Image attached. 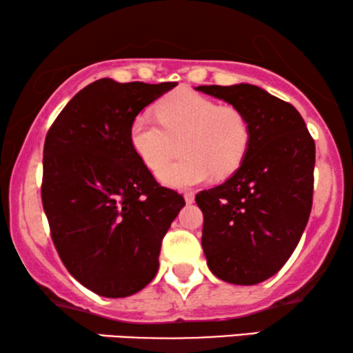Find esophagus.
Returning a JSON list of instances; mask_svg holds the SVG:
<instances>
[{"instance_id": "1", "label": "esophagus", "mask_w": 353, "mask_h": 353, "mask_svg": "<svg viewBox=\"0 0 353 353\" xmlns=\"http://www.w3.org/2000/svg\"><path fill=\"white\" fill-rule=\"evenodd\" d=\"M183 198H185L187 205H192V203L195 201V195H193L192 192H185V193H183Z\"/></svg>"}]
</instances>
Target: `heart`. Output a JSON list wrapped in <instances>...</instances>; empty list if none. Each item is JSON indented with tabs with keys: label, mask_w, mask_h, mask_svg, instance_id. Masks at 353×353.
<instances>
[{
	"label": "heart",
	"mask_w": 353,
	"mask_h": 353,
	"mask_svg": "<svg viewBox=\"0 0 353 353\" xmlns=\"http://www.w3.org/2000/svg\"><path fill=\"white\" fill-rule=\"evenodd\" d=\"M157 120L137 115L129 126V142L142 165L158 171L178 150L184 157L160 171L161 182L190 187L212 174L225 177L245 160L251 143V128L240 108L219 105L190 89H179L155 107Z\"/></svg>",
	"instance_id": "1"
}]
</instances>
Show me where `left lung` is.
Here are the masks:
<instances>
[{"instance_id":"8db88e82","label":"left lung","mask_w":353,"mask_h":353,"mask_svg":"<svg viewBox=\"0 0 353 353\" xmlns=\"http://www.w3.org/2000/svg\"><path fill=\"white\" fill-rule=\"evenodd\" d=\"M240 108L251 143L235 174L195 201L208 267L233 285H256L290 259L309 221L315 142L291 103L252 84L198 86Z\"/></svg>"}]
</instances>
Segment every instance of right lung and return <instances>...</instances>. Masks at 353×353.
<instances>
[{
	"label": "right lung",
	"instance_id": "1",
	"mask_svg": "<svg viewBox=\"0 0 353 353\" xmlns=\"http://www.w3.org/2000/svg\"><path fill=\"white\" fill-rule=\"evenodd\" d=\"M176 84L97 79L48 131L41 200L51 238L73 278L99 296H131L153 280L163 238L185 205L129 142L139 112Z\"/></svg>",
	"mask_w": 353,
	"mask_h": 353
}]
</instances>
